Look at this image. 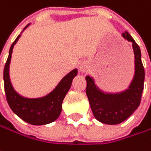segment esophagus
I'll use <instances>...</instances> for the list:
<instances>
[{
  "label": "esophagus",
  "mask_w": 151,
  "mask_h": 151,
  "mask_svg": "<svg viewBox=\"0 0 151 151\" xmlns=\"http://www.w3.org/2000/svg\"><path fill=\"white\" fill-rule=\"evenodd\" d=\"M86 69H87V64H86V62L81 63L80 65H79V70H80L81 72H85Z\"/></svg>",
  "instance_id": "1"
}]
</instances>
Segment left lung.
Returning a JSON list of instances; mask_svg holds the SVG:
<instances>
[{"label": "left lung", "mask_w": 151, "mask_h": 151, "mask_svg": "<svg viewBox=\"0 0 151 151\" xmlns=\"http://www.w3.org/2000/svg\"><path fill=\"white\" fill-rule=\"evenodd\" d=\"M122 35L132 42L135 55V76L129 89L120 93H104L96 86L92 78H86V92L92 113L97 120L107 124H117L126 120L139 106L144 90L145 73L140 48L128 32Z\"/></svg>", "instance_id": "1"}]
</instances>
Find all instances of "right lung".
<instances>
[{
  "label": "right lung",
  "mask_w": 151,
  "mask_h": 151,
  "mask_svg": "<svg viewBox=\"0 0 151 151\" xmlns=\"http://www.w3.org/2000/svg\"><path fill=\"white\" fill-rule=\"evenodd\" d=\"M27 26L25 27L24 29H26ZM20 37L21 35L11 45L9 55L4 66L3 79L6 99L11 110L25 122L33 125L47 124L55 121L60 115L63 99L70 89L73 79L77 75L78 71L74 69L65 76L56 88L46 97L40 99H27L21 97L14 90L9 78V64L13 48Z\"/></svg>",
  "instance_id": "add662e5"
}]
</instances>
